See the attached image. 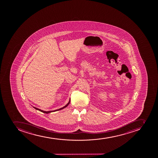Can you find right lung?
<instances>
[{
	"mask_svg": "<svg viewBox=\"0 0 158 158\" xmlns=\"http://www.w3.org/2000/svg\"><path fill=\"white\" fill-rule=\"evenodd\" d=\"M70 100H69V102L67 104V105L65 106H64V107H63V108H60V109H57V110H50V111H44V110H40V109H38V108H36V107H34V106H33L34 109H36V110H39V111H40V112H42V113H44L45 114H48L50 113H52V112H56V111H57V110H62V109H64V108H66L67 106H68L69 105V103H70Z\"/></svg>",
	"mask_w": 158,
	"mask_h": 158,
	"instance_id": "obj_1",
	"label": "right lung"
}]
</instances>
